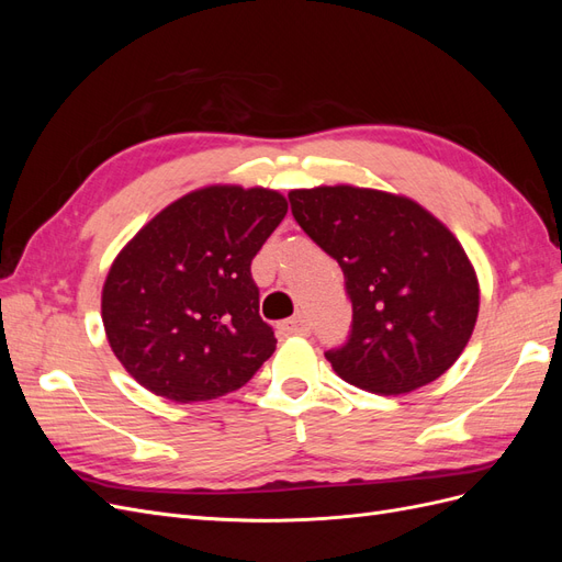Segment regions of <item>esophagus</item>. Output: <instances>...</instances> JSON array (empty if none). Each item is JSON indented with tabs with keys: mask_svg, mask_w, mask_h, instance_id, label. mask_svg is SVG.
Here are the masks:
<instances>
[{
	"mask_svg": "<svg viewBox=\"0 0 562 562\" xmlns=\"http://www.w3.org/2000/svg\"><path fill=\"white\" fill-rule=\"evenodd\" d=\"M281 330H283L285 335H310L312 326H310V321H307V316H302V314H297V316H293V318H288V321H283V323H281Z\"/></svg>",
	"mask_w": 562,
	"mask_h": 562,
	"instance_id": "1",
	"label": "esophagus"
}]
</instances>
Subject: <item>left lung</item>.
<instances>
[{"mask_svg": "<svg viewBox=\"0 0 562 562\" xmlns=\"http://www.w3.org/2000/svg\"><path fill=\"white\" fill-rule=\"evenodd\" d=\"M291 211L342 267L347 342L326 359L345 382L398 396L438 380L479 318V279L454 234L407 196L335 184L293 190Z\"/></svg>", "mask_w": 562, "mask_h": 562, "instance_id": "obj_1", "label": "left lung"}]
</instances>
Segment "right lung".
Returning a JSON list of instances; mask_svg holds the SVG:
<instances>
[{
  "mask_svg": "<svg viewBox=\"0 0 562 562\" xmlns=\"http://www.w3.org/2000/svg\"><path fill=\"white\" fill-rule=\"evenodd\" d=\"M283 194L211 184L166 206L116 255L103 285L114 356L176 403L241 389L277 349L250 262L285 217Z\"/></svg>",
  "mask_w": 562,
  "mask_h": 562,
  "instance_id": "obj_1",
  "label": "right lung"
}]
</instances>
